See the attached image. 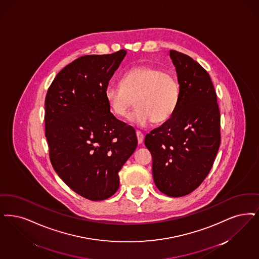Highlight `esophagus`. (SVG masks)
<instances>
[{
  "label": "esophagus",
  "mask_w": 259,
  "mask_h": 259,
  "mask_svg": "<svg viewBox=\"0 0 259 259\" xmlns=\"http://www.w3.org/2000/svg\"><path fill=\"white\" fill-rule=\"evenodd\" d=\"M136 135H137V139H138V143L141 145V144H143L144 143V140H145V136L144 134L142 133V132H140V131H137L136 132Z\"/></svg>",
  "instance_id": "34e87169"
}]
</instances>
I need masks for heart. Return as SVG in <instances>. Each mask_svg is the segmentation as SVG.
<instances>
[{"instance_id": "b5f03b06", "label": "heart", "mask_w": 259, "mask_h": 259, "mask_svg": "<svg viewBox=\"0 0 259 259\" xmlns=\"http://www.w3.org/2000/svg\"><path fill=\"white\" fill-rule=\"evenodd\" d=\"M110 111L124 116L135 98L136 108L128 114L133 124L145 127L152 120H167L179 101V84L176 77L152 66L134 67L122 75L121 83L110 82L105 89Z\"/></svg>"}]
</instances>
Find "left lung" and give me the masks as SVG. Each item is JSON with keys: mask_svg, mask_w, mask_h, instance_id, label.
Segmentation results:
<instances>
[{"mask_svg": "<svg viewBox=\"0 0 259 259\" xmlns=\"http://www.w3.org/2000/svg\"><path fill=\"white\" fill-rule=\"evenodd\" d=\"M179 83L174 114L145 136L156 187L168 197L192 193L208 176L221 143L220 110L206 70L189 56L169 50Z\"/></svg>", "mask_w": 259, "mask_h": 259, "instance_id": "8db88e82", "label": "left lung"}]
</instances>
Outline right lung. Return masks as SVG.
Listing matches in <instances>:
<instances>
[{"mask_svg":"<svg viewBox=\"0 0 259 259\" xmlns=\"http://www.w3.org/2000/svg\"><path fill=\"white\" fill-rule=\"evenodd\" d=\"M88 55L58 73L45 98V136L53 167L78 195L103 200L138 145L135 129L111 113L105 89L126 56Z\"/></svg>","mask_w":259,"mask_h":259,"instance_id":"obj_1","label":"right lung"}]
</instances>
